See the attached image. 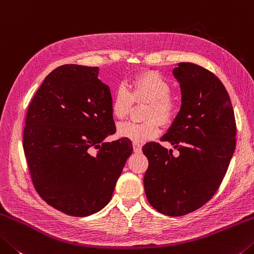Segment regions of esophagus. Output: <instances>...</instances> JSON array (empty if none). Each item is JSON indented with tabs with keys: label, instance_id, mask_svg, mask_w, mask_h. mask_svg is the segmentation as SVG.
<instances>
[{
	"label": "esophagus",
	"instance_id": "esophagus-1",
	"mask_svg": "<svg viewBox=\"0 0 254 254\" xmlns=\"http://www.w3.org/2000/svg\"><path fill=\"white\" fill-rule=\"evenodd\" d=\"M132 148H134L135 153H140V151H142V145L138 143H132Z\"/></svg>",
	"mask_w": 254,
	"mask_h": 254
}]
</instances>
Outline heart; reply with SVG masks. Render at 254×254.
I'll list each match as a JSON object with an SVG mask.
<instances>
[{
	"label": "heart",
	"instance_id": "obj_1",
	"mask_svg": "<svg viewBox=\"0 0 254 254\" xmlns=\"http://www.w3.org/2000/svg\"><path fill=\"white\" fill-rule=\"evenodd\" d=\"M171 85L155 72H144L132 78L127 89L124 85L114 91L111 99V114L116 119L123 120L129 114L134 101L148 103L144 118L146 122L125 123L119 125L117 135L134 143H143L159 135L160 125H169L176 115V103L170 97Z\"/></svg>",
	"mask_w": 254,
	"mask_h": 254
}]
</instances>
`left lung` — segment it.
I'll return each instance as SVG.
<instances>
[{
    "label": "left lung",
    "instance_id": "8db88e82",
    "mask_svg": "<svg viewBox=\"0 0 254 254\" xmlns=\"http://www.w3.org/2000/svg\"><path fill=\"white\" fill-rule=\"evenodd\" d=\"M180 84L181 107L159 143L144 145L148 159L144 189L153 208L168 216L194 211L221 186L235 149L234 110L225 86L213 73L192 63L172 70Z\"/></svg>",
    "mask_w": 254,
    "mask_h": 254
}]
</instances>
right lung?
Returning <instances> with one entry per match:
<instances>
[{
    "label": "right lung",
    "mask_w": 254,
    "mask_h": 254,
    "mask_svg": "<svg viewBox=\"0 0 254 254\" xmlns=\"http://www.w3.org/2000/svg\"><path fill=\"white\" fill-rule=\"evenodd\" d=\"M98 76L99 67L67 64L54 69L29 105L23 130L37 192L76 217L108 205L132 153L129 139L105 142L116 126L110 88Z\"/></svg>",
    "instance_id": "1"
}]
</instances>
